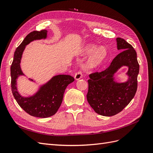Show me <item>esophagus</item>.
Segmentation results:
<instances>
[{"label":"esophagus","instance_id":"esophagus-1","mask_svg":"<svg viewBox=\"0 0 153 153\" xmlns=\"http://www.w3.org/2000/svg\"><path fill=\"white\" fill-rule=\"evenodd\" d=\"M82 78V72H81V71H78V72H77V73L75 74V79L76 80H80V78Z\"/></svg>","mask_w":153,"mask_h":153}]
</instances>
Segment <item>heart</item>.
Returning <instances> with one entry per match:
<instances>
[{
	"label": "heart",
	"mask_w": 153,
	"mask_h": 153,
	"mask_svg": "<svg viewBox=\"0 0 153 153\" xmlns=\"http://www.w3.org/2000/svg\"><path fill=\"white\" fill-rule=\"evenodd\" d=\"M81 52L84 55H89L85 62L84 68L87 70L98 68L107 57V50L105 47H101L94 44H88L82 48Z\"/></svg>",
	"instance_id": "b5f03b06"
}]
</instances>
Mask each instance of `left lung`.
Instances as JSON below:
<instances>
[{"mask_svg": "<svg viewBox=\"0 0 153 153\" xmlns=\"http://www.w3.org/2000/svg\"><path fill=\"white\" fill-rule=\"evenodd\" d=\"M117 50H123L104 71L92 73L88 80V103L95 112L103 116H113L126 107L137 89L139 64L137 53L124 39L116 38ZM128 68L126 81L116 80L114 75L122 67Z\"/></svg>", "mask_w": 153, "mask_h": 153, "instance_id": "1", "label": "left lung"}]
</instances>
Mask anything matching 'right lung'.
Returning <instances> with one entry per match:
<instances>
[{"mask_svg": "<svg viewBox=\"0 0 153 153\" xmlns=\"http://www.w3.org/2000/svg\"><path fill=\"white\" fill-rule=\"evenodd\" d=\"M48 31H33L27 35L14 53L13 61L11 66V90L18 104L32 116L46 118L52 116L57 112L63 100L64 91L67 86L75 79L70 75H58L52 76L47 82L38 84L35 80L28 79L38 85L37 91L31 95L23 96L18 90L17 80L20 76H27L21 68L23 53L26 46L36 40L46 39Z\"/></svg>", "mask_w": 153, "mask_h": 153, "instance_id": "obj_1", "label": "right lung"}]
</instances>
